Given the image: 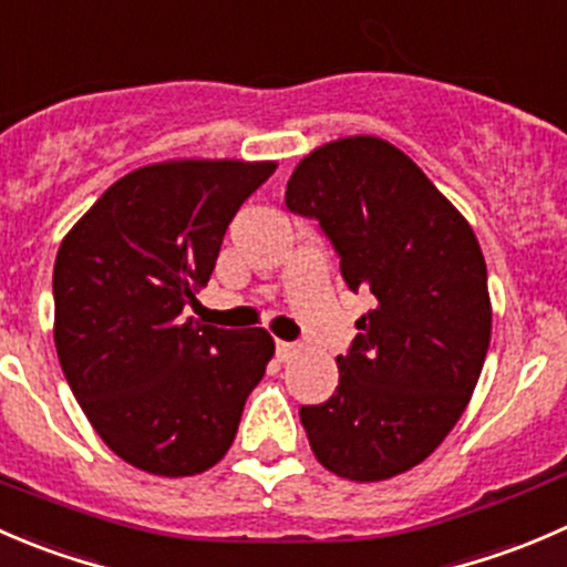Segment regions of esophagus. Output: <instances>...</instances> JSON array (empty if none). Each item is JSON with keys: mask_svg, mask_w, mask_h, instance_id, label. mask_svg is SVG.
<instances>
[{"mask_svg": "<svg viewBox=\"0 0 567 567\" xmlns=\"http://www.w3.org/2000/svg\"><path fill=\"white\" fill-rule=\"evenodd\" d=\"M297 350H300V347H297L295 341H281V339L276 341V352H278V358H281V361H289L291 355H297Z\"/></svg>", "mask_w": 567, "mask_h": 567, "instance_id": "34e87169", "label": "esophagus"}]
</instances>
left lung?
<instances>
[{"mask_svg": "<svg viewBox=\"0 0 567 567\" xmlns=\"http://www.w3.org/2000/svg\"><path fill=\"white\" fill-rule=\"evenodd\" d=\"M286 206L319 223L341 278L374 297L322 405H302L328 472L380 482L419 466L466 411L491 344L485 256L422 167L372 134L302 156Z\"/></svg>", "mask_w": 567, "mask_h": 567, "instance_id": "1", "label": "left lung"}]
</instances>
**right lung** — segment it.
Segmentation results:
<instances>
[{
  "instance_id": "obj_1",
  "label": "right lung",
  "mask_w": 567,
  "mask_h": 567,
  "mask_svg": "<svg viewBox=\"0 0 567 567\" xmlns=\"http://www.w3.org/2000/svg\"><path fill=\"white\" fill-rule=\"evenodd\" d=\"M276 162L176 159L117 178L54 261L60 367L106 446L156 476H193L234 444L276 341L184 319L228 223Z\"/></svg>"
}]
</instances>
